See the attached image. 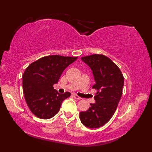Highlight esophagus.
Segmentation results:
<instances>
[{"label":"esophagus","mask_w":152,"mask_h":152,"mask_svg":"<svg viewBox=\"0 0 152 152\" xmlns=\"http://www.w3.org/2000/svg\"><path fill=\"white\" fill-rule=\"evenodd\" d=\"M73 96H74V98L76 99H81L80 97H79L78 95H77L76 94H74Z\"/></svg>","instance_id":"obj_1"}]
</instances>
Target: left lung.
Here are the masks:
<instances>
[{
    "label": "left lung",
    "instance_id": "obj_1",
    "mask_svg": "<svg viewBox=\"0 0 152 152\" xmlns=\"http://www.w3.org/2000/svg\"><path fill=\"white\" fill-rule=\"evenodd\" d=\"M92 69L97 90L95 103L85 112H80L81 122L90 129L103 126L112 118L118 105L124 86V76L116 64L109 57L93 54L81 57Z\"/></svg>",
    "mask_w": 152,
    "mask_h": 152
}]
</instances>
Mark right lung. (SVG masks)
Here are the masks:
<instances>
[{"instance_id": "obj_1", "label": "right lung", "mask_w": 152, "mask_h": 152, "mask_svg": "<svg viewBox=\"0 0 152 152\" xmlns=\"http://www.w3.org/2000/svg\"><path fill=\"white\" fill-rule=\"evenodd\" d=\"M78 57L49 55L29 65L22 76L23 91L29 109L36 116L49 119L56 115L61 103L71 93L60 94L54 89L62 72Z\"/></svg>"}]
</instances>
